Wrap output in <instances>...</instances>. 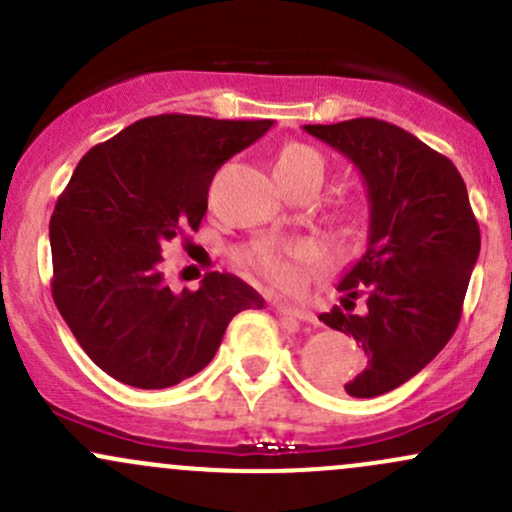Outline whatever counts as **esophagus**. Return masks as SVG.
I'll list each match as a JSON object with an SVG mask.
<instances>
[{
	"label": "esophagus",
	"instance_id": "34e87169",
	"mask_svg": "<svg viewBox=\"0 0 512 512\" xmlns=\"http://www.w3.org/2000/svg\"><path fill=\"white\" fill-rule=\"evenodd\" d=\"M274 308H277L279 316L301 320V323H316V316H313L311 311H303V308L289 306V303H277V306H274Z\"/></svg>",
	"mask_w": 512,
	"mask_h": 512
}]
</instances>
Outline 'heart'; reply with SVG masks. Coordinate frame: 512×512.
I'll return each instance as SVG.
<instances>
[{
    "mask_svg": "<svg viewBox=\"0 0 512 512\" xmlns=\"http://www.w3.org/2000/svg\"><path fill=\"white\" fill-rule=\"evenodd\" d=\"M299 172H320L323 174V157L311 145L289 143L279 150L274 162V174H299ZM313 255V245H274L257 243L247 247L238 255L243 265L260 272L267 282L277 286H294L301 277V265Z\"/></svg>",
    "mask_w": 512,
    "mask_h": 512,
    "instance_id": "heart-1",
    "label": "heart"
}]
</instances>
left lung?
Instances as JSON below:
<instances>
[{"label":"left lung","mask_w":512,"mask_h":512,"mask_svg":"<svg viewBox=\"0 0 512 512\" xmlns=\"http://www.w3.org/2000/svg\"><path fill=\"white\" fill-rule=\"evenodd\" d=\"M303 128L350 157L367 184V250L340 279L342 306L318 318L367 355L345 391L374 398L406 384L457 330L479 221L452 160L413 133L379 119Z\"/></svg>","instance_id":"8db88e82"}]
</instances>
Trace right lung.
Returning <instances> with one entry per match:
<instances>
[{
  "instance_id": "add662e5",
  "label": "right lung",
  "mask_w": 512,
  "mask_h": 512,
  "mask_svg": "<svg viewBox=\"0 0 512 512\" xmlns=\"http://www.w3.org/2000/svg\"><path fill=\"white\" fill-rule=\"evenodd\" d=\"M272 121L160 114L94 145L50 216V291L89 359L136 389H167L206 367L235 313L265 299L243 279L209 272L174 294L162 247L199 230L223 162Z\"/></svg>"
}]
</instances>
